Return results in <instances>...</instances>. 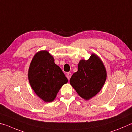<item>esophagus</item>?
<instances>
[{"label":"esophagus","mask_w":132,"mask_h":132,"mask_svg":"<svg viewBox=\"0 0 132 132\" xmlns=\"http://www.w3.org/2000/svg\"><path fill=\"white\" fill-rule=\"evenodd\" d=\"M71 76H72L71 73H70V72H68V73H67L66 77H67V79H68V80H69L70 78L71 77Z\"/></svg>","instance_id":"1"}]
</instances>
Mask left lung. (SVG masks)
Instances as JSON below:
<instances>
[{
    "instance_id": "obj_1",
    "label": "left lung",
    "mask_w": 132,
    "mask_h": 132,
    "mask_svg": "<svg viewBox=\"0 0 132 132\" xmlns=\"http://www.w3.org/2000/svg\"><path fill=\"white\" fill-rule=\"evenodd\" d=\"M106 76L103 61L92 53L88 60L80 61L77 71L72 75L69 82L81 97L89 100L100 92Z\"/></svg>"
}]
</instances>
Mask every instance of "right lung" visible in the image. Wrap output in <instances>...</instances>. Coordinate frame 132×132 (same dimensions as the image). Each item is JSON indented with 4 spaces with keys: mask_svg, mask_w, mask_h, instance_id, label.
Segmentation results:
<instances>
[{
    "mask_svg": "<svg viewBox=\"0 0 132 132\" xmlns=\"http://www.w3.org/2000/svg\"><path fill=\"white\" fill-rule=\"evenodd\" d=\"M54 61L49 52L40 51L34 56L28 69V80L32 89L46 103L54 100L61 87L68 82Z\"/></svg>",
    "mask_w": 132,
    "mask_h": 132,
    "instance_id": "right-lung-1",
    "label": "right lung"
}]
</instances>
